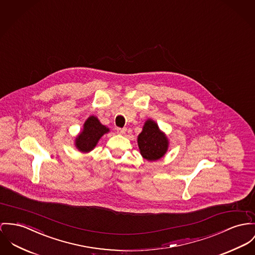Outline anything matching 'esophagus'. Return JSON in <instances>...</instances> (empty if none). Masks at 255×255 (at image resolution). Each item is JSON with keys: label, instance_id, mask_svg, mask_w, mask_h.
I'll list each match as a JSON object with an SVG mask.
<instances>
[{"label": "esophagus", "instance_id": "34e87169", "mask_svg": "<svg viewBox=\"0 0 255 255\" xmlns=\"http://www.w3.org/2000/svg\"><path fill=\"white\" fill-rule=\"evenodd\" d=\"M127 129L126 128H117V132L120 135H124L126 133Z\"/></svg>", "mask_w": 255, "mask_h": 255}]
</instances>
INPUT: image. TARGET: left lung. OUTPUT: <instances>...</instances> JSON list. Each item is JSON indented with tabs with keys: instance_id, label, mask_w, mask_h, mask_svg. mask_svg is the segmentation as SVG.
Instances as JSON below:
<instances>
[{
	"instance_id": "8db88e82",
	"label": "left lung",
	"mask_w": 255,
	"mask_h": 255,
	"mask_svg": "<svg viewBox=\"0 0 255 255\" xmlns=\"http://www.w3.org/2000/svg\"><path fill=\"white\" fill-rule=\"evenodd\" d=\"M137 145L141 156L148 161H155L167 152L169 140L160 131L156 123L148 119L142 127L141 133L137 136Z\"/></svg>"
}]
</instances>
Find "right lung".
<instances>
[{"label": "right lung", "mask_w": 255, "mask_h": 255, "mask_svg": "<svg viewBox=\"0 0 255 255\" xmlns=\"http://www.w3.org/2000/svg\"><path fill=\"white\" fill-rule=\"evenodd\" d=\"M110 131L109 128L101 124L96 117H90L83 124V129L76 137V146L81 152L91 151L97 144L101 137Z\"/></svg>", "instance_id": "add662e5"}]
</instances>
